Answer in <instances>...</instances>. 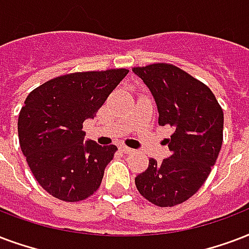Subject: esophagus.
Wrapping results in <instances>:
<instances>
[{
	"mask_svg": "<svg viewBox=\"0 0 249 249\" xmlns=\"http://www.w3.org/2000/svg\"><path fill=\"white\" fill-rule=\"evenodd\" d=\"M120 150L124 154H130V153H133V150L130 147H128V146H120Z\"/></svg>",
	"mask_w": 249,
	"mask_h": 249,
	"instance_id": "obj_1",
	"label": "esophagus"
}]
</instances>
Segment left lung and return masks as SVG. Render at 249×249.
I'll use <instances>...</instances> for the list:
<instances>
[{"label": "left lung", "instance_id": "1", "mask_svg": "<svg viewBox=\"0 0 249 249\" xmlns=\"http://www.w3.org/2000/svg\"><path fill=\"white\" fill-rule=\"evenodd\" d=\"M158 107L159 125L174 129L164 142L171 155L136 178V187L151 204L175 206L202 187L223 141V111L206 85L171 64L133 68Z\"/></svg>", "mask_w": 249, "mask_h": 249}]
</instances>
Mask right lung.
<instances>
[{"mask_svg":"<svg viewBox=\"0 0 249 249\" xmlns=\"http://www.w3.org/2000/svg\"><path fill=\"white\" fill-rule=\"evenodd\" d=\"M128 69L60 75L32 90L19 112L22 153L37 183L58 200L82 201L98 191L115 145L83 142V121L94 119Z\"/></svg>","mask_w":249,"mask_h":249,"instance_id":"1","label":"right lung"}]
</instances>
